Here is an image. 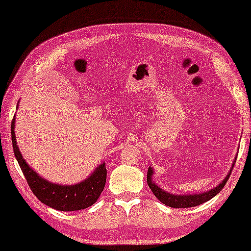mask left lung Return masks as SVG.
Wrapping results in <instances>:
<instances>
[{
    "label": "left lung",
    "instance_id": "left-lung-1",
    "mask_svg": "<svg viewBox=\"0 0 251 251\" xmlns=\"http://www.w3.org/2000/svg\"><path fill=\"white\" fill-rule=\"evenodd\" d=\"M235 161H236V159L234 160V162H233L231 170H229V173L227 174V176H226L225 179L223 180L222 183L218 185V186H216L215 188H212V190H210V191L205 192V193L192 194V195H175V194L168 193V192L161 190L157 185H155L152 181V175H153L152 168H149V171H147V184H149L150 188L152 190L153 194L155 195V197L159 199V200L162 202L163 204L169 205V207H171V208L195 207V205L202 204V203H204V202L209 201L210 199L214 198L215 195H217L219 192L222 191V188L225 186V184L227 183L229 176H231L232 169L234 168Z\"/></svg>",
    "mask_w": 251,
    "mask_h": 251
}]
</instances>
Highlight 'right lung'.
I'll return each instance as SVG.
<instances>
[{
    "instance_id": "obj_1",
    "label": "right lung",
    "mask_w": 251,
    "mask_h": 251,
    "mask_svg": "<svg viewBox=\"0 0 251 251\" xmlns=\"http://www.w3.org/2000/svg\"><path fill=\"white\" fill-rule=\"evenodd\" d=\"M15 118L11 122V138L12 149L20 169L25 176L27 184L35 197L42 203L60 211H75L90 207L98 200L100 193L104 190L106 183V170L105 163L99 166L94 171V174L87 179L76 185H64L52 184L40 177L32 168L27 166L26 161L23 159L20 151L17 146L15 136Z\"/></svg>"
}]
</instances>
